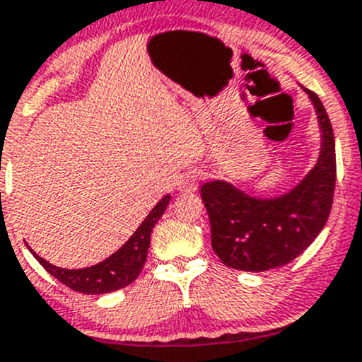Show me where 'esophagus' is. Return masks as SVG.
<instances>
[{"label": "esophagus", "mask_w": 362, "mask_h": 362, "mask_svg": "<svg viewBox=\"0 0 362 362\" xmlns=\"http://www.w3.org/2000/svg\"><path fill=\"white\" fill-rule=\"evenodd\" d=\"M198 180H200V173H198V171H185L177 185L182 192H192L197 191Z\"/></svg>", "instance_id": "1"}]
</instances>
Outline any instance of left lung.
<instances>
[{
    "instance_id": "1",
    "label": "left lung",
    "mask_w": 362,
    "mask_h": 362,
    "mask_svg": "<svg viewBox=\"0 0 362 362\" xmlns=\"http://www.w3.org/2000/svg\"><path fill=\"white\" fill-rule=\"evenodd\" d=\"M320 124V155L309 173L289 191L257 197L227 180L202 185L211 219L212 250L228 268L268 272L296 259L325 227L336 187V144L320 98L303 89Z\"/></svg>"
}]
</instances>
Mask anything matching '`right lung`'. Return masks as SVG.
<instances>
[{
  "label": "right lung",
  "instance_id": "obj_1",
  "mask_svg": "<svg viewBox=\"0 0 362 362\" xmlns=\"http://www.w3.org/2000/svg\"><path fill=\"white\" fill-rule=\"evenodd\" d=\"M170 194H165L151 209L150 214L144 218V221L137 227V230L130 235V239L119 250H116L105 261L89 266V268H59V266H53L52 262L37 255L30 246L28 250L49 275L55 276L59 282H62L64 286H67L73 291L83 293V295H105V293L117 291L121 288H127L128 284H132L139 276L141 269H143L144 262H146L151 230H153L155 223L164 214L165 207L170 205Z\"/></svg>",
  "mask_w": 362,
  "mask_h": 362
}]
</instances>
